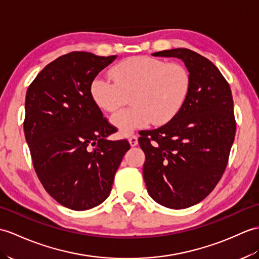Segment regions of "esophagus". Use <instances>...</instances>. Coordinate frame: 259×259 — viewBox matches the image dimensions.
Returning a JSON list of instances; mask_svg holds the SVG:
<instances>
[{
    "label": "esophagus",
    "instance_id": "obj_1",
    "mask_svg": "<svg viewBox=\"0 0 259 259\" xmlns=\"http://www.w3.org/2000/svg\"><path fill=\"white\" fill-rule=\"evenodd\" d=\"M128 140H129V143H130L131 147H135V146H137V144H138V137L135 136V135L129 136Z\"/></svg>",
    "mask_w": 259,
    "mask_h": 259
}]
</instances>
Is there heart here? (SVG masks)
Wrapping results in <instances>:
<instances>
[{
    "label": "heart",
    "mask_w": 259,
    "mask_h": 259,
    "mask_svg": "<svg viewBox=\"0 0 259 259\" xmlns=\"http://www.w3.org/2000/svg\"><path fill=\"white\" fill-rule=\"evenodd\" d=\"M113 82L96 78L90 95L99 109L116 112L127 97L131 107L118 112L111 122L122 135L165 124L181 111L191 90V75L181 63L151 56H135L118 63L110 71Z\"/></svg>",
    "instance_id": "obj_1"
}]
</instances>
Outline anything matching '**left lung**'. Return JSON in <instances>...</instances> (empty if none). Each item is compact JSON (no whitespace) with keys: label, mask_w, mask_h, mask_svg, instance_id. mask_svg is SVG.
<instances>
[{"label":"left lung","mask_w":259,"mask_h":259,"mask_svg":"<svg viewBox=\"0 0 259 259\" xmlns=\"http://www.w3.org/2000/svg\"><path fill=\"white\" fill-rule=\"evenodd\" d=\"M153 56L178 57L191 75V90L176 118L143 131V179L155 202L180 209L204 200L220 182L236 132L231 87L218 67L188 48Z\"/></svg>","instance_id":"obj_1"}]
</instances>
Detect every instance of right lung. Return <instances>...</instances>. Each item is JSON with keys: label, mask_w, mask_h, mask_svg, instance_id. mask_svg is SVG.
Instances as JSON below:
<instances>
[{"label": "right lung", "mask_w": 259, "mask_h": 259, "mask_svg": "<svg viewBox=\"0 0 259 259\" xmlns=\"http://www.w3.org/2000/svg\"><path fill=\"white\" fill-rule=\"evenodd\" d=\"M117 58L71 52L48 64L28 86L24 134L34 170L54 200L75 211L109 195L128 140L109 141L116 128L95 104L90 85Z\"/></svg>", "instance_id": "right-lung-1"}]
</instances>
